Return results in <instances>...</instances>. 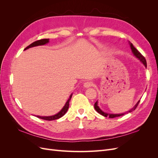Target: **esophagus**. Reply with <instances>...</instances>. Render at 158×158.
<instances>
[{
  "mask_svg": "<svg viewBox=\"0 0 158 158\" xmlns=\"http://www.w3.org/2000/svg\"><path fill=\"white\" fill-rule=\"evenodd\" d=\"M92 83L91 82H89V81H88V82H85L84 83V88H90L92 86Z\"/></svg>",
  "mask_w": 158,
  "mask_h": 158,
  "instance_id": "esophagus-1",
  "label": "esophagus"
}]
</instances>
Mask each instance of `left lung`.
Wrapping results in <instances>:
<instances>
[{
    "label": "left lung",
    "mask_w": 158,
    "mask_h": 158,
    "mask_svg": "<svg viewBox=\"0 0 158 158\" xmlns=\"http://www.w3.org/2000/svg\"><path fill=\"white\" fill-rule=\"evenodd\" d=\"M128 44H129V45H130L131 47V49L132 50V53L134 55V56H135V57H136V58L139 60L141 63L144 64L145 66V67L146 68L147 67V63H146V60L145 59V58L144 56H143L140 52L138 51L135 47H134V45H132V44H131V43L130 41H128ZM140 102V100L138 101L135 106H134L132 109H131L129 111H127L126 113H118V114H112V113H106L103 111L102 110L100 109V107L98 106V101L95 103L94 104V108L95 109V111H96L98 113H99L100 114H102V115L106 117H109V118H114V117H120V116H123L125 114H127V113H131L133 111H135V110L136 109V107L138 106V103H139Z\"/></svg>",
    "instance_id": "1"
}]
</instances>
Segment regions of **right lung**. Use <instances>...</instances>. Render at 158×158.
Masks as SVG:
<instances>
[{
  "label": "right lung",
  "mask_w": 158,
  "mask_h": 158,
  "mask_svg": "<svg viewBox=\"0 0 158 158\" xmlns=\"http://www.w3.org/2000/svg\"><path fill=\"white\" fill-rule=\"evenodd\" d=\"M49 42V39H43V40H38L36 41L35 42L32 43L31 44H30V45H28L26 48L24 49L26 50L29 48H31V47H36V46H40V45H44L47 44H48ZM72 95H73V94H71L70 97L69 98V99L67 100V102H66L65 105L64 106V107L62 108V109L60 111L54 115H52V116H37V117L41 118V119H44V120H47V121H52V120H55V119H58L60 117H63V115H64L65 113L67 112L68 109H69V102L71 99L72 98Z\"/></svg>",
  "instance_id": "obj_1"
}]
</instances>
